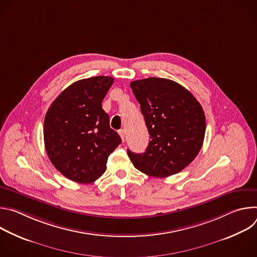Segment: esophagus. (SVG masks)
<instances>
[{
  "label": "esophagus",
  "instance_id": "1",
  "mask_svg": "<svg viewBox=\"0 0 257 257\" xmlns=\"http://www.w3.org/2000/svg\"><path fill=\"white\" fill-rule=\"evenodd\" d=\"M119 134H120V136H121L122 141L124 142V141H125V138H126V137H125V130H123V129L120 130V131H119Z\"/></svg>",
  "mask_w": 257,
  "mask_h": 257
}]
</instances>
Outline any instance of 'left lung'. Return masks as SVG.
I'll list each match as a JSON object with an SVG mask.
<instances>
[{
  "label": "left lung",
  "mask_w": 257,
  "mask_h": 257,
  "mask_svg": "<svg viewBox=\"0 0 257 257\" xmlns=\"http://www.w3.org/2000/svg\"><path fill=\"white\" fill-rule=\"evenodd\" d=\"M140 103L151 140L143 154L127 151L133 166L150 177L181 172L198 155L205 134V115L193 94L179 83L150 77L130 83Z\"/></svg>",
  "instance_id": "obj_1"
}]
</instances>
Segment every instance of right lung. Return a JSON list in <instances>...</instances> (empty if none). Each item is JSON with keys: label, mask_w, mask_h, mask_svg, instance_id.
Here are the masks:
<instances>
[{"label": "right lung", "mask_w": 257, "mask_h": 257, "mask_svg": "<svg viewBox=\"0 0 257 257\" xmlns=\"http://www.w3.org/2000/svg\"><path fill=\"white\" fill-rule=\"evenodd\" d=\"M114 79L95 76L72 83L52 102L44 123L51 163L66 178L88 184L106 170V162L122 142L109 127L102 99Z\"/></svg>", "instance_id": "1"}]
</instances>
